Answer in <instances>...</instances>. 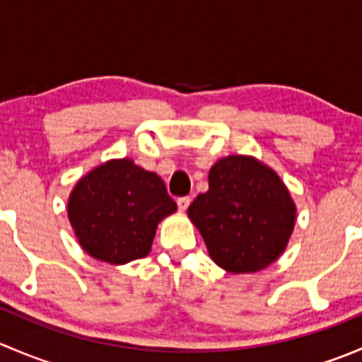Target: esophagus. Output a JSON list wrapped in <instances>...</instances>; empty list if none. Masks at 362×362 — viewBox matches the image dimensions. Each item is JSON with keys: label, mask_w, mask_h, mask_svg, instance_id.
I'll return each mask as SVG.
<instances>
[{"label": "esophagus", "mask_w": 362, "mask_h": 362, "mask_svg": "<svg viewBox=\"0 0 362 362\" xmlns=\"http://www.w3.org/2000/svg\"><path fill=\"white\" fill-rule=\"evenodd\" d=\"M177 204L182 211H185L189 208V204H191V198L189 196H182V198L177 199Z\"/></svg>", "instance_id": "obj_1"}]
</instances>
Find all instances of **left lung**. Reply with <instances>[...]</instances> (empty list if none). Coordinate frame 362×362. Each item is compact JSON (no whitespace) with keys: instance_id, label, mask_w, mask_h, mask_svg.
Instances as JSON below:
<instances>
[{"instance_id":"8db88e82","label":"left lung","mask_w":362,"mask_h":362,"mask_svg":"<svg viewBox=\"0 0 362 362\" xmlns=\"http://www.w3.org/2000/svg\"><path fill=\"white\" fill-rule=\"evenodd\" d=\"M187 214L221 268L252 273L286 249L296 206L275 171L254 158L229 156L211 166L208 191Z\"/></svg>"}]
</instances>
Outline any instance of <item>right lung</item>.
I'll use <instances>...</instances> for the list:
<instances>
[{
  "mask_svg": "<svg viewBox=\"0 0 362 362\" xmlns=\"http://www.w3.org/2000/svg\"><path fill=\"white\" fill-rule=\"evenodd\" d=\"M177 210L164 182L131 159L108 160L73 189L68 217L82 249L124 264L151 252L158 224Z\"/></svg>",
  "mask_w": 362,
  "mask_h": 362,
  "instance_id": "1",
  "label": "right lung"
}]
</instances>
